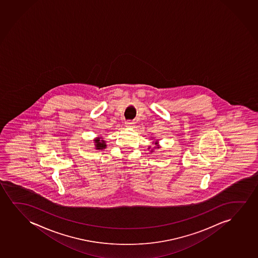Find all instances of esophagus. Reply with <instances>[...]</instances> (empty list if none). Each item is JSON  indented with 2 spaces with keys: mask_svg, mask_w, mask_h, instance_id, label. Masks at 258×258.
I'll use <instances>...</instances> for the list:
<instances>
[{
  "mask_svg": "<svg viewBox=\"0 0 258 258\" xmlns=\"http://www.w3.org/2000/svg\"><path fill=\"white\" fill-rule=\"evenodd\" d=\"M134 121L128 120L125 122V125L128 126V127H132V126H134Z\"/></svg>",
  "mask_w": 258,
  "mask_h": 258,
  "instance_id": "esophagus-1",
  "label": "esophagus"
}]
</instances>
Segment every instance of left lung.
<instances>
[{"label":"left lung","mask_w":258,"mask_h":258,"mask_svg":"<svg viewBox=\"0 0 258 258\" xmlns=\"http://www.w3.org/2000/svg\"><path fill=\"white\" fill-rule=\"evenodd\" d=\"M157 144H158V143H157V141H155V145H156V146H155V148H159V147L158 146H157ZM148 149H150V148H148ZM153 152H154V149H151V153H153Z\"/></svg>","instance_id":"1"}]
</instances>
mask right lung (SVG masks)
Instances as JSON below:
<instances>
[{"mask_svg": "<svg viewBox=\"0 0 258 258\" xmlns=\"http://www.w3.org/2000/svg\"><path fill=\"white\" fill-rule=\"evenodd\" d=\"M95 141V146H96V149L97 150H103L104 148H106V144L105 141L103 140V138L98 137L94 140Z\"/></svg>", "mask_w": 258, "mask_h": 258, "instance_id": "right-lung-1", "label": "right lung"}]
</instances>
